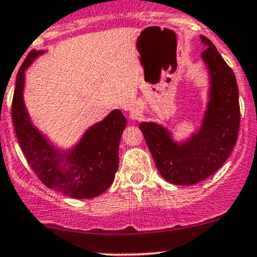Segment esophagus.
<instances>
[{"label":"esophagus","instance_id":"34e87169","mask_svg":"<svg viewBox=\"0 0 257 257\" xmlns=\"http://www.w3.org/2000/svg\"><path fill=\"white\" fill-rule=\"evenodd\" d=\"M129 117L132 118V119H139L140 117H142V109H140L139 106H133L131 108V112H129Z\"/></svg>","mask_w":257,"mask_h":257}]
</instances>
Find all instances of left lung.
<instances>
[{
  "instance_id": "left-lung-1",
  "label": "left lung",
  "mask_w": 257,
  "mask_h": 257,
  "mask_svg": "<svg viewBox=\"0 0 257 257\" xmlns=\"http://www.w3.org/2000/svg\"><path fill=\"white\" fill-rule=\"evenodd\" d=\"M200 39L206 46L201 57L211 84L200 131L178 144L160 124H139L160 174L177 185L196 184L215 173L229 157L239 133L240 107L235 75L211 40L204 35Z\"/></svg>"
}]
</instances>
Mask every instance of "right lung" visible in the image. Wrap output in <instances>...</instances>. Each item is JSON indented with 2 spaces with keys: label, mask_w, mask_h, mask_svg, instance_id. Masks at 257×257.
<instances>
[{
  "label": "right lung",
  "mask_w": 257,
  "mask_h": 257,
  "mask_svg": "<svg viewBox=\"0 0 257 257\" xmlns=\"http://www.w3.org/2000/svg\"><path fill=\"white\" fill-rule=\"evenodd\" d=\"M44 51H30L18 70L12 119L19 145L30 167L46 187L74 199H91L107 190L118 170V148L126 119L114 109L90 126L79 143L60 151L33 125L24 105V72Z\"/></svg>",
  "instance_id": "obj_1"
}]
</instances>
